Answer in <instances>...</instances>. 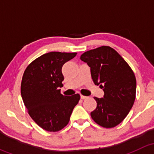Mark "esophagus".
<instances>
[{
    "instance_id": "obj_1",
    "label": "esophagus",
    "mask_w": 154,
    "mask_h": 154,
    "mask_svg": "<svg viewBox=\"0 0 154 154\" xmlns=\"http://www.w3.org/2000/svg\"><path fill=\"white\" fill-rule=\"evenodd\" d=\"M80 97H81V99L84 100V99H86L88 97H86V96H84V95H80Z\"/></svg>"
}]
</instances>
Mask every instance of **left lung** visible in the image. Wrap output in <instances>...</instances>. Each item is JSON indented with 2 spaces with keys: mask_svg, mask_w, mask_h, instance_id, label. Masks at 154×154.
Listing matches in <instances>:
<instances>
[{
  "mask_svg": "<svg viewBox=\"0 0 154 154\" xmlns=\"http://www.w3.org/2000/svg\"><path fill=\"white\" fill-rule=\"evenodd\" d=\"M80 60L90 67L95 85L103 88L101 98L94 97L97 107L91 112L94 122L112 128L128 115L136 98V80L133 70L120 54L109 46L86 51Z\"/></svg>",
  "mask_w": 154,
  "mask_h": 154,
  "instance_id": "1",
  "label": "left lung"
}]
</instances>
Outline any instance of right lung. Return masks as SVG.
Wrapping results in <instances>:
<instances>
[{
	"label": "right lung",
	"instance_id": "add662e5",
	"mask_svg": "<svg viewBox=\"0 0 154 154\" xmlns=\"http://www.w3.org/2000/svg\"><path fill=\"white\" fill-rule=\"evenodd\" d=\"M77 53L49 52L35 59L23 74L21 94L32 120L49 132H57L68 125L79 94L65 96L60 93L64 77L63 66Z\"/></svg>",
	"mask_w": 154,
	"mask_h": 154
}]
</instances>
